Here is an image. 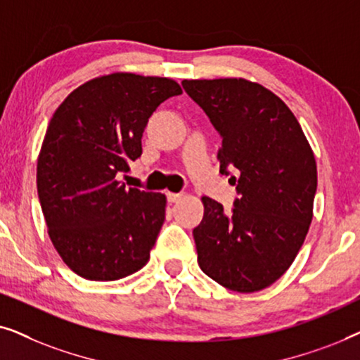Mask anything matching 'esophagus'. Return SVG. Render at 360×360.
<instances>
[{"instance_id": "obj_1", "label": "esophagus", "mask_w": 360, "mask_h": 360, "mask_svg": "<svg viewBox=\"0 0 360 360\" xmlns=\"http://www.w3.org/2000/svg\"><path fill=\"white\" fill-rule=\"evenodd\" d=\"M181 198H184V193H167V200L170 201V203H175V201H180Z\"/></svg>"}]
</instances>
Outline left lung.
Masks as SVG:
<instances>
[{"label":"left lung","instance_id":"1","mask_svg":"<svg viewBox=\"0 0 360 360\" xmlns=\"http://www.w3.org/2000/svg\"><path fill=\"white\" fill-rule=\"evenodd\" d=\"M186 95L223 137L221 172L239 176L231 213L203 196L193 229L198 264L239 293L267 288L287 272L307 238L318 185L314 154L302 126L277 95L244 78L184 80Z\"/></svg>","mask_w":360,"mask_h":360}]
</instances>
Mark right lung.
<instances>
[{
  "label": "right lung",
  "instance_id": "add662e5",
  "mask_svg": "<svg viewBox=\"0 0 360 360\" xmlns=\"http://www.w3.org/2000/svg\"><path fill=\"white\" fill-rule=\"evenodd\" d=\"M180 93L170 78L117 72L83 83L53 112L37 159V195L53 248L80 277L111 282L149 260L167 198L126 190L117 175L141 157L152 112Z\"/></svg>",
  "mask_w": 360,
  "mask_h": 360
}]
</instances>
